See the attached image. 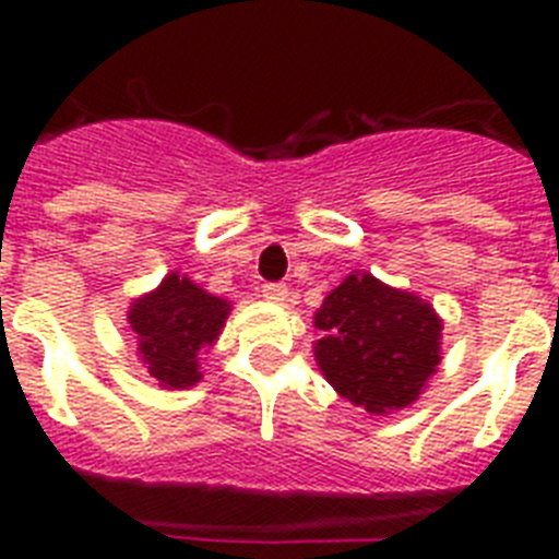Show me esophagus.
<instances>
[{
  "mask_svg": "<svg viewBox=\"0 0 559 559\" xmlns=\"http://www.w3.org/2000/svg\"><path fill=\"white\" fill-rule=\"evenodd\" d=\"M263 296L269 299V302H280L283 305L285 299H288V285L283 283H265L263 285Z\"/></svg>",
  "mask_w": 559,
  "mask_h": 559,
  "instance_id": "34e87169",
  "label": "esophagus"
}]
</instances>
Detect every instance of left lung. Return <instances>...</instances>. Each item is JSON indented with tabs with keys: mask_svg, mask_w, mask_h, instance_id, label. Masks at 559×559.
Returning a JSON list of instances; mask_svg holds the SVG:
<instances>
[{
	"mask_svg": "<svg viewBox=\"0 0 559 559\" xmlns=\"http://www.w3.org/2000/svg\"><path fill=\"white\" fill-rule=\"evenodd\" d=\"M316 360L330 386L369 414L412 406L437 372L442 322L428 302L372 274H349L316 313Z\"/></svg>",
	"mask_w": 559,
	"mask_h": 559,
	"instance_id": "8db88e82",
	"label": "left lung"
}]
</instances>
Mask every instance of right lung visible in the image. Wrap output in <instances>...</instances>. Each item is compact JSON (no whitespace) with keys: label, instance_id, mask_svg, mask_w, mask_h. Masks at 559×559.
Returning <instances> with one entry per match:
<instances>
[{"label":"right lung","instance_id":"obj_1","mask_svg":"<svg viewBox=\"0 0 559 559\" xmlns=\"http://www.w3.org/2000/svg\"><path fill=\"white\" fill-rule=\"evenodd\" d=\"M229 305L206 294L187 276L170 274L153 294L136 299L128 313L140 338L147 372L165 389H187L201 380V349L212 347L224 328Z\"/></svg>","mask_w":559,"mask_h":559}]
</instances>
